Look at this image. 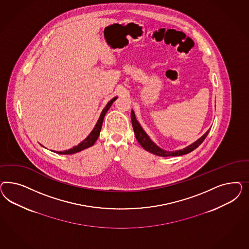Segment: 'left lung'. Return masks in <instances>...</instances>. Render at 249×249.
I'll return each mask as SVG.
<instances>
[{"mask_svg":"<svg viewBox=\"0 0 249 249\" xmlns=\"http://www.w3.org/2000/svg\"><path fill=\"white\" fill-rule=\"evenodd\" d=\"M131 122H132V127L134 129V133H135L136 139L139 142V143L141 144V146L143 148L144 150L150 151L151 153L158 155V156H161V157H168V156H181V155H184L187 154L189 152L196 150L197 147H199L201 144L203 143L204 139L206 138V136L208 135L209 130H207L204 135L202 136L200 139H198L196 142L194 143L191 144L187 146L186 148L182 149V150H179V151H167L160 149L158 147L156 144L154 143L150 137L147 135V133L143 130V128H142L141 124L138 122L136 120L135 113L133 110H131Z\"/></svg>","mask_w":249,"mask_h":249,"instance_id":"obj_1","label":"left lung"}]
</instances>
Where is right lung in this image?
<instances>
[{
	"label": "right lung",
	"instance_id": "add662e5",
	"mask_svg": "<svg viewBox=\"0 0 249 249\" xmlns=\"http://www.w3.org/2000/svg\"><path fill=\"white\" fill-rule=\"evenodd\" d=\"M116 99H117V97H116V98H112L110 101H108V103L106 105L105 107H104V109L102 110V112L100 114L99 119H98V122H97V124H96V126L94 127L93 130L91 131L90 134L88 136V137L84 140L83 142H81L78 144L77 146H75V147H73V148L69 149L68 151H54V152H56V153H59V154H73V153H76V152H78V151H83L85 149L89 148L91 146H93L94 143L96 142V141L98 140V136H99L100 130H101L102 123H103V120H104V117H105L106 113H107V111L109 109V107H111L112 103H113L114 101H115Z\"/></svg>",
	"mask_w": 249,
	"mask_h": 249
}]
</instances>
